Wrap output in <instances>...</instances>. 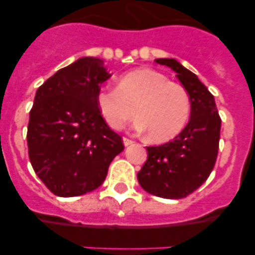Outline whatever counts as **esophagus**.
<instances>
[{
  "label": "esophagus",
  "instance_id": "esophagus-1",
  "mask_svg": "<svg viewBox=\"0 0 255 255\" xmlns=\"http://www.w3.org/2000/svg\"><path fill=\"white\" fill-rule=\"evenodd\" d=\"M123 141H124V145H125V147H128V145H130V144L134 143V140H131V139H129V138H125V136L123 138Z\"/></svg>",
  "mask_w": 255,
  "mask_h": 255
}]
</instances>
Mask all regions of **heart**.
I'll use <instances>...</instances> for the list:
<instances>
[{
    "label": "heart",
    "instance_id": "1",
    "mask_svg": "<svg viewBox=\"0 0 255 255\" xmlns=\"http://www.w3.org/2000/svg\"><path fill=\"white\" fill-rule=\"evenodd\" d=\"M97 106L107 125L123 129L135 115V129L154 141H167L184 130L190 116V98L180 84L152 69H136L120 76L116 88L97 94Z\"/></svg>",
    "mask_w": 255,
    "mask_h": 255
}]
</instances>
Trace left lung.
I'll return each mask as SVG.
<instances>
[{
  "mask_svg": "<svg viewBox=\"0 0 255 255\" xmlns=\"http://www.w3.org/2000/svg\"><path fill=\"white\" fill-rule=\"evenodd\" d=\"M177 74L190 98V120L173 140L147 147L148 158L138 172L144 190L155 197L181 199L197 190L215 167L221 119L215 97L190 70L175 58H157Z\"/></svg>",
  "mask_w": 255,
  "mask_h": 255,
  "instance_id": "left-lung-1",
  "label": "left lung"
}]
</instances>
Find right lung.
Segmentation results:
<instances>
[{"label": "right lung", "instance_id": "1", "mask_svg": "<svg viewBox=\"0 0 255 255\" xmlns=\"http://www.w3.org/2000/svg\"><path fill=\"white\" fill-rule=\"evenodd\" d=\"M111 78L103 61L82 57L38 88L29 114L28 152L44 185L57 197H78L102 185L110 163L124 150L97 106Z\"/></svg>", "mask_w": 255, "mask_h": 255}]
</instances>
